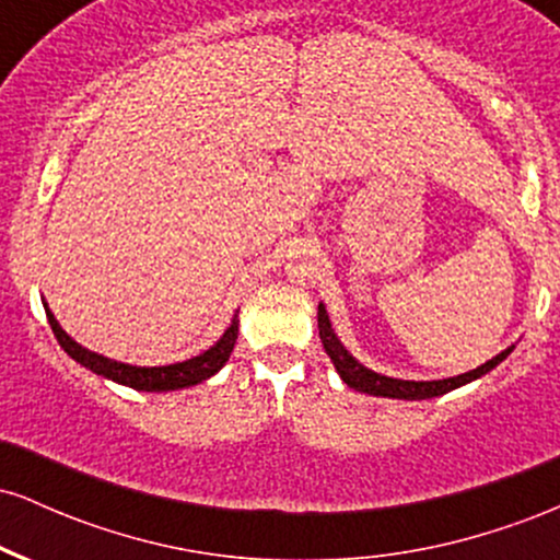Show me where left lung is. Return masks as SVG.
I'll list each match as a JSON object with an SVG mask.
<instances>
[{
    "label": "left lung",
    "instance_id": "8db88e82",
    "mask_svg": "<svg viewBox=\"0 0 560 560\" xmlns=\"http://www.w3.org/2000/svg\"><path fill=\"white\" fill-rule=\"evenodd\" d=\"M318 334H320V342H324L326 355L331 358L334 369H337V374L342 376V382L347 384V387L365 392V395L395 397V400H429V397H440L450 389L464 387V384L485 376L487 371H492L500 361H505L513 350V347H508V350L500 352V355H494L492 361L481 363L479 369L468 371V374H460L453 378H440V382H405V378L382 376V374H376V371L365 369V365L358 363L355 358L345 350L342 342H339L337 334H334L329 313H326L324 305H318Z\"/></svg>",
    "mask_w": 560,
    "mask_h": 560
}]
</instances>
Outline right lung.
Returning a JSON list of instances; mask_svg holds the SVG:
<instances>
[{"instance_id": "right-lung-1", "label": "right lung", "mask_w": 560, "mask_h": 560, "mask_svg": "<svg viewBox=\"0 0 560 560\" xmlns=\"http://www.w3.org/2000/svg\"><path fill=\"white\" fill-rule=\"evenodd\" d=\"M44 311H47L49 326H52L57 342H60L62 350H66L75 363L86 365V369L94 371V374L113 378V382L126 384V387L141 389V392H171V389L195 387V384L218 374V371L226 365L231 350H234L236 345V334H240V313H236V316L231 318L229 329L223 331V337L218 339L210 350H205L202 355L189 358V361L184 363L152 365V369H147V365H128V363L110 361V358L96 355V352L86 350V347H81L75 339H70L68 334L62 331V326L57 324V318L52 316V311H49L47 305H44Z\"/></svg>"}]
</instances>
